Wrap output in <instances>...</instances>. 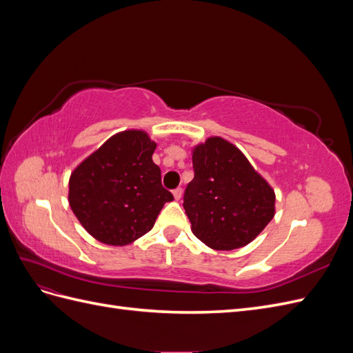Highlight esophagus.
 I'll return each instance as SVG.
<instances>
[{
	"label": "esophagus",
	"instance_id": "1",
	"mask_svg": "<svg viewBox=\"0 0 353 353\" xmlns=\"http://www.w3.org/2000/svg\"><path fill=\"white\" fill-rule=\"evenodd\" d=\"M172 194H174V197H175V200H179L181 197H183V188L181 187H178V188H175L174 191H172Z\"/></svg>",
	"mask_w": 353,
	"mask_h": 353
}]
</instances>
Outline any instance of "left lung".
Masks as SVG:
<instances>
[{
	"mask_svg": "<svg viewBox=\"0 0 353 353\" xmlns=\"http://www.w3.org/2000/svg\"><path fill=\"white\" fill-rule=\"evenodd\" d=\"M194 178L184 193L191 231L209 248L249 244L275 213V194L236 145L212 137L193 150Z\"/></svg>",
	"mask_w": 353,
	"mask_h": 353,
	"instance_id": "1",
	"label": "left lung"
}]
</instances>
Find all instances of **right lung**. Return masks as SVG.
I'll return each instance as SVG.
<instances>
[{"label":"right lung","mask_w":353,"mask_h":353,"mask_svg":"<svg viewBox=\"0 0 353 353\" xmlns=\"http://www.w3.org/2000/svg\"><path fill=\"white\" fill-rule=\"evenodd\" d=\"M154 148L145 132L125 131L73 170L70 208L94 239L130 244L150 231L165 203L174 200L152 159Z\"/></svg>","instance_id":"add662e5"}]
</instances>
